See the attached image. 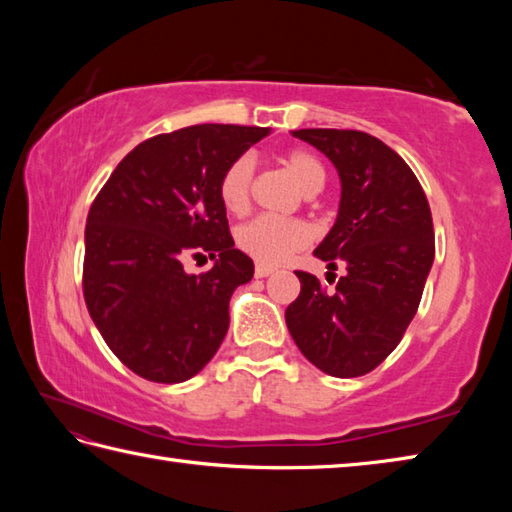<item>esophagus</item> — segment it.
Wrapping results in <instances>:
<instances>
[{
  "label": "esophagus",
  "mask_w": 512,
  "mask_h": 512,
  "mask_svg": "<svg viewBox=\"0 0 512 512\" xmlns=\"http://www.w3.org/2000/svg\"><path fill=\"white\" fill-rule=\"evenodd\" d=\"M273 271H275V268H273L271 264H262V262H259V264L255 266V277H268Z\"/></svg>",
  "instance_id": "obj_1"
}]
</instances>
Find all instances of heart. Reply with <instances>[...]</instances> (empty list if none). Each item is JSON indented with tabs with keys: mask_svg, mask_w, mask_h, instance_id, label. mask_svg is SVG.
Returning <instances> with one entry per match:
<instances>
[{
	"mask_svg": "<svg viewBox=\"0 0 512 512\" xmlns=\"http://www.w3.org/2000/svg\"><path fill=\"white\" fill-rule=\"evenodd\" d=\"M284 167L296 178V183L307 194H316L325 185V167L318 155L305 149H293L282 158ZM255 178V160L250 155H239L223 169L219 178V201L232 214H244L250 205V189ZM311 241V228L300 219H280V216L262 214L241 225L237 244L250 257L262 264H280L296 250Z\"/></svg>",
	"mask_w": 512,
	"mask_h": 512,
	"instance_id": "1",
	"label": "heart"
}]
</instances>
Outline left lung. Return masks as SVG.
<instances>
[{"mask_svg":"<svg viewBox=\"0 0 512 512\" xmlns=\"http://www.w3.org/2000/svg\"><path fill=\"white\" fill-rule=\"evenodd\" d=\"M293 137L339 171V216L314 255L345 273L325 291L316 275L296 271L300 296L284 318L318 370L361 377L397 348L418 311L436 255L429 201L409 164L377 137L336 128H302Z\"/></svg>","mask_w":512,"mask_h":512,"instance_id":"left-lung-1","label":"left lung"}]
</instances>
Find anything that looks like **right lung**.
Here are the masks:
<instances>
[{"mask_svg":"<svg viewBox=\"0 0 512 512\" xmlns=\"http://www.w3.org/2000/svg\"><path fill=\"white\" fill-rule=\"evenodd\" d=\"M271 128L198 124L137 144L94 198L85 223L83 296L115 357L158 384L205 368L230 325V296L253 259L235 248L219 201L228 164ZM211 255L194 276L182 264Z\"/></svg>","mask_w":512,"mask_h":512,"instance_id":"add662e5","label":"right lung"}]
</instances>
